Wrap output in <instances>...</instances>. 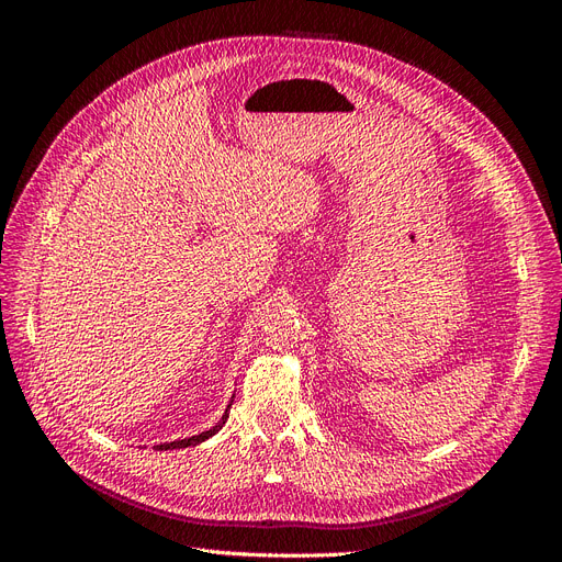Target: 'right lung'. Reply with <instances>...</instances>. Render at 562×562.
I'll return each instance as SVG.
<instances>
[{
  "instance_id": "1",
  "label": "right lung",
  "mask_w": 562,
  "mask_h": 562,
  "mask_svg": "<svg viewBox=\"0 0 562 562\" xmlns=\"http://www.w3.org/2000/svg\"><path fill=\"white\" fill-rule=\"evenodd\" d=\"M229 417V413H225V417H223V422L220 424H215L213 429H209V431H203V434H199V436H192V438H184V440H173V443H164V446H157L159 450H173V448H190V446H196V443H201V440H206V438H211V436H215L220 429H223V424H225V419Z\"/></svg>"
}]
</instances>
